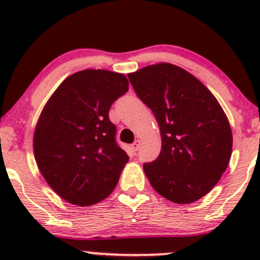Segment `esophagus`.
Masks as SVG:
<instances>
[{
  "instance_id": "34e87169",
  "label": "esophagus",
  "mask_w": 260,
  "mask_h": 260,
  "mask_svg": "<svg viewBox=\"0 0 260 260\" xmlns=\"http://www.w3.org/2000/svg\"><path fill=\"white\" fill-rule=\"evenodd\" d=\"M139 147H140V140L139 139H136V140H134L133 144L131 145V149H132L133 153L136 154L137 150H138V149H139Z\"/></svg>"
}]
</instances>
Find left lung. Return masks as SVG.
Masks as SVG:
<instances>
[{
    "instance_id": "1",
    "label": "left lung",
    "mask_w": 260,
    "mask_h": 260,
    "mask_svg": "<svg viewBox=\"0 0 260 260\" xmlns=\"http://www.w3.org/2000/svg\"><path fill=\"white\" fill-rule=\"evenodd\" d=\"M128 78L160 128V155L143 165L151 187L176 204L197 202L215 187L231 159L228 116L201 80L176 64L147 66Z\"/></svg>"
}]
</instances>
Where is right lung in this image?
<instances>
[{
    "label": "right lung",
    "mask_w": 260,
    "mask_h": 260,
    "mask_svg": "<svg viewBox=\"0 0 260 260\" xmlns=\"http://www.w3.org/2000/svg\"><path fill=\"white\" fill-rule=\"evenodd\" d=\"M124 74L84 70L67 77L44 106L32 148L41 175L66 202L89 207L115 189L126 151L109 120L113 101L128 90Z\"/></svg>",
    "instance_id": "right-lung-1"
}]
</instances>
